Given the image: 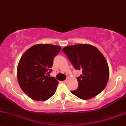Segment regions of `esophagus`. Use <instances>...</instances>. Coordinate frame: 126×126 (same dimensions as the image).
<instances>
[{"mask_svg":"<svg viewBox=\"0 0 126 126\" xmlns=\"http://www.w3.org/2000/svg\"><path fill=\"white\" fill-rule=\"evenodd\" d=\"M68 80H69V78L67 77V79H66L65 80V81H63V82H64V83H67V82H68Z\"/></svg>","mask_w":126,"mask_h":126,"instance_id":"obj_1","label":"esophagus"}]
</instances>
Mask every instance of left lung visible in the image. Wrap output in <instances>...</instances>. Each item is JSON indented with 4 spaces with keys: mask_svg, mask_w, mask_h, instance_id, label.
Wrapping results in <instances>:
<instances>
[{
    "mask_svg": "<svg viewBox=\"0 0 126 126\" xmlns=\"http://www.w3.org/2000/svg\"><path fill=\"white\" fill-rule=\"evenodd\" d=\"M62 51L75 69L82 71L77 78L78 88L71 93L84 100L99 94L106 87L109 76L108 64L101 53L88 44L67 46Z\"/></svg>",
    "mask_w": 126,
    "mask_h": 126,
    "instance_id": "obj_1",
    "label": "left lung"
}]
</instances>
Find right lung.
<instances>
[{
    "mask_svg": "<svg viewBox=\"0 0 126 126\" xmlns=\"http://www.w3.org/2000/svg\"><path fill=\"white\" fill-rule=\"evenodd\" d=\"M61 47L37 44L30 48L19 61L17 70L18 82L22 90L36 101H46L55 93L58 82L49 77L54 58Z\"/></svg>",
    "mask_w": 126,
    "mask_h": 126,
    "instance_id": "1",
    "label": "right lung"
}]
</instances>
